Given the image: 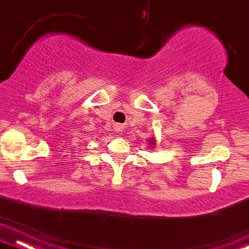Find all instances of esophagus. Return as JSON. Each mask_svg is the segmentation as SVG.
Instances as JSON below:
<instances>
[{
	"instance_id": "1",
	"label": "esophagus",
	"mask_w": 249,
	"mask_h": 249,
	"mask_svg": "<svg viewBox=\"0 0 249 249\" xmlns=\"http://www.w3.org/2000/svg\"><path fill=\"white\" fill-rule=\"evenodd\" d=\"M114 129H115V131H116V133H118V134H121L122 130H124V125L120 124H115V125H114Z\"/></svg>"
}]
</instances>
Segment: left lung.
Here are the masks:
<instances>
[{"mask_svg": "<svg viewBox=\"0 0 249 249\" xmlns=\"http://www.w3.org/2000/svg\"><path fill=\"white\" fill-rule=\"evenodd\" d=\"M150 144H155V142H153V140L150 141Z\"/></svg>", "mask_w": 249, "mask_h": 249, "instance_id": "obj_1", "label": "left lung"}]
</instances>
